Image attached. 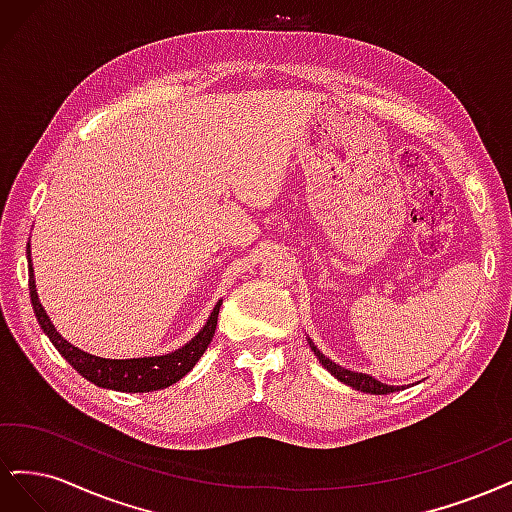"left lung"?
<instances>
[{
    "instance_id": "left-lung-1",
    "label": "left lung",
    "mask_w": 512,
    "mask_h": 512,
    "mask_svg": "<svg viewBox=\"0 0 512 512\" xmlns=\"http://www.w3.org/2000/svg\"><path fill=\"white\" fill-rule=\"evenodd\" d=\"M309 344H312V342H309ZM312 350H314V354L318 356V361H320L324 367H327L337 380H342L344 384L352 386V389H356V391L374 393V395H386V393L399 391L397 386L384 384V382H380V380H376V378H371V376H367V374H359V371H348V369H344V367H339L337 363H333L331 359H327V356H324L316 346H312Z\"/></svg>"
}]
</instances>
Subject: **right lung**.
Wrapping results in <instances>:
<instances>
[{
	"label": "right lung",
	"instance_id": "right-lung-1",
	"mask_svg": "<svg viewBox=\"0 0 512 512\" xmlns=\"http://www.w3.org/2000/svg\"><path fill=\"white\" fill-rule=\"evenodd\" d=\"M27 256L32 258L29 245H27ZM29 294H32L34 314L40 322V327L44 329L46 335H49L59 354L64 356V359L89 382L102 386V389H113L121 393L160 391L170 384L179 382L198 363L200 356L205 354L207 346L211 344L215 327H218V314L222 305V301L215 305L207 324L200 329V333L192 339L190 344H185L175 352L162 354V356H145V359H100V356L87 354L79 348H74L55 331L49 316L44 312V307L38 301L32 260H29Z\"/></svg>",
	"mask_w": 512,
	"mask_h": 512
}]
</instances>
